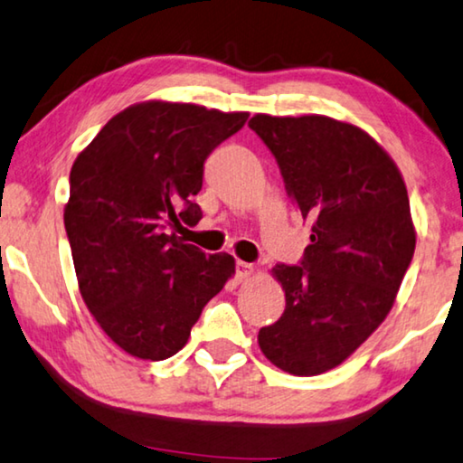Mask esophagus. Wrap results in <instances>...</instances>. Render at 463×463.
Wrapping results in <instances>:
<instances>
[{
    "label": "esophagus",
    "mask_w": 463,
    "mask_h": 463,
    "mask_svg": "<svg viewBox=\"0 0 463 463\" xmlns=\"http://www.w3.org/2000/svg\"><path fill=\"white\" fill-rule=\"evenodd\" d=\"M252 275H254V265H250V262H244V260L236 262V277L240 281H248Z\"/></svg>",
    "instance_id": "1"
}]
</instances>
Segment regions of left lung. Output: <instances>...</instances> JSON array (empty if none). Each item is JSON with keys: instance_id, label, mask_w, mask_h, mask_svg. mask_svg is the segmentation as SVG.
<instances>
[{"instance_id": "8db88e82", "label": "left lung", "mask_w": 463, "mask_h": 463, "mask_svg": "<svg viewBox=\"0 0 463 463\" xmlns=\"http://www.w3.org/2000/svg\"><path fill=\"white\" fill-rule=\"evenodd\" d=\"M248 126L312 223L300 265L273 269L286 310L259 331V345L281 371L321 374L358 350L393 306L416 248L408 190L389 155L352 124L259 113Z\"/></svg>"}]
</instances>
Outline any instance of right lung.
<instances>
[{
  "instance_id": "1",
  "label": "right lung",
  "mask_w": 463,
  "mask_h": 463,
  "mask_svg": "<svg viewBox=\"0 0 463 463\" xmlns=\"http://www.w3.org/2000/svg\"><path fill=\"white\" fill-rule=\"evenodd\" d=\"M248 113L138 103L111 118L70 172L63 223L82 300L113 344L142 360L172 358L233 256L207 254L175 232L203 211L204 161Z\"/></svg>"
}]
</instances>
